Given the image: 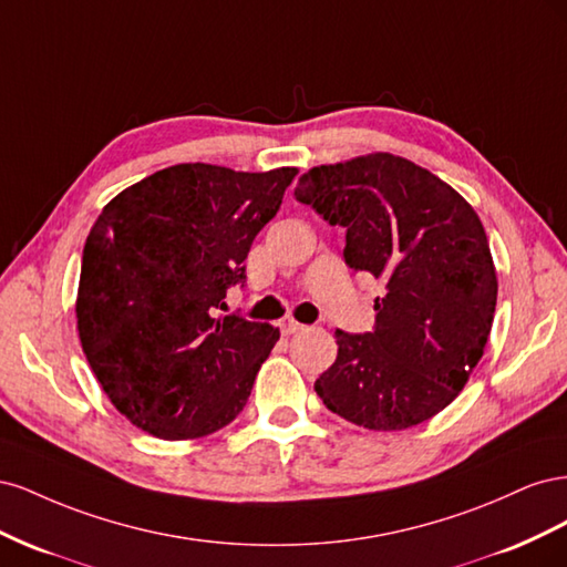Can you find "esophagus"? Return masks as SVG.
Wrapping results in <instances>:
<instances>
[{
	"label": "esophagus",
	"instance_id": "1",
	"mask_svg": "<svg viewBox=\"0 0 567 567\" xmlns=\"http://www.w3.org/2000/svg\"><path fill=\"white\" fill-rule=\"evenodd\" d=\"M279 326H281V333H284V336H293V333H298V331H305V323H300V321L293 319V317H284V319L279 321Z\"/></svg>",
	"mask_w": 567,
	"mask_h": 567
}]
</instances>
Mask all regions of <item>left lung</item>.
I'll use <instances>...</instances> for the list:
<instances>
[{"instance_id":"1","label":"left lung","mask_w":567,"mask_h":567,"mask_svg":"<svg viewBox=\"0 0 567 567\" xmlns=\"http://www.w3.org/2000/svg\"><path fill=\"white\" fill-rule=\"evenodd\" d=\"M296 198L346 227V262L385 281L373 333L336 331L315 390L369 431H404L452 404L485 352L496 269L473 205L425 167L375 151L312 167Z\"/></svg>"}]
</instances>
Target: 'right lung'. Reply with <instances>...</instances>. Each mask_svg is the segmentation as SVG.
I'll return each mask as SVG.
<instances>
[{"mask_svg":"<svg viewBox=\"0 0 567 567\" xmlns=\"http://www.w3.org/2000/svg\"><path fill=\"white\" fill-rule=\"evenodd\" d=\"M298 167L158 169L96 217L82 252V352L113 406L161 440H196L241 414L279 329L217 310Z\"/></svg>","mask_w":567,"mask_h":567,"instance_id":"right-lung-1","label":"right lung"}]
</instances>
